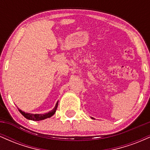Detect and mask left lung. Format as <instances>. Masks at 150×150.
<instances>
[{
    "mask_svg": "<svg viewBox=\"0 0 150 150\" xmlns=\"http://www.w3.org/2000/svg\"><path fill=\"white\" fill-rule=\"evenodd\" d=\"M92 118V119H94V118Z\"/></svg>",
    "mask_w": 150,
    "mask_h": 150,
    "instance_id": "1",
    "label": "left lung"
}]
</instances>
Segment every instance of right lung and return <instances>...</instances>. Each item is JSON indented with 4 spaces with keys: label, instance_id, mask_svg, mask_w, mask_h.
<instances>
[{
    "label": "right lung",
    "instance_id": "add662e5",
    "mask_svg": "<svg viewBox=\"0 0 150 150\" xmlns=\"http://www.w3.org/2000/svg\"><path fill=\"white\" fill-rule=\"evenodd\" d=\"M58 101L56 103V106H55L54 108H53V110H51V111H49V112L44 113V114H32V113L24 112V111H22L20 109H19V108H18V110H19V111L22 113V116H25L27 119L32 120H42L46 119V118H50V117L52 116L53 115L56 113V109H57V107H58Z\"/></svg>",
    "mask_w": 150,
    "mask_h": 150
}]
</instances>
